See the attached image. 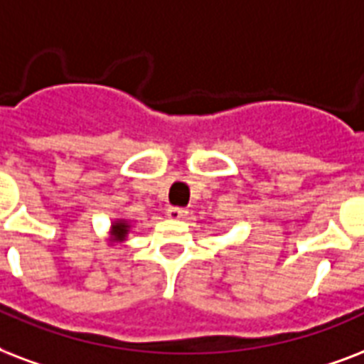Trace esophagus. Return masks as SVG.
I'll use <instances>...</instances> for the list:
<instances>
[{
  "label": "esophagus",
  "mask_w": 364,
  "mask_h": 364,
  "mask_svg": "<svg viewBox=\"0 0 364 364\" xmlns=\"http://www.w3.org/2000/svg\"><path fill=\"white\" fill-rule=\"evenodd\" d=\"M167 216L171 218V220H186V218L190 216V210H188V208H180V207H168Z\"/></svg>",
  "instance_id": "34e87169"
}]
</instances>
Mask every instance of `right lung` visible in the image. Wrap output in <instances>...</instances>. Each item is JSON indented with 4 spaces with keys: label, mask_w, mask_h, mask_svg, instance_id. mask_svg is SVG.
<instances>
[{
    "label": "right lung",
    "mask_w": 364,
    "mask_h": 364,
    "mask_svg": "<svg viewBox=\"0 0 364 364\" xmlns=\"http://www.w3.org/2000/svg\"><path fill=\"white\" fill-rule=\"evenodd\" d=\"M127 224L125 222H115L114 226H112V235H114V241H125V237H127V232H129V230H127Z\"/></svg>",
    "instance_id": "obj_1"
}]
</instances>
